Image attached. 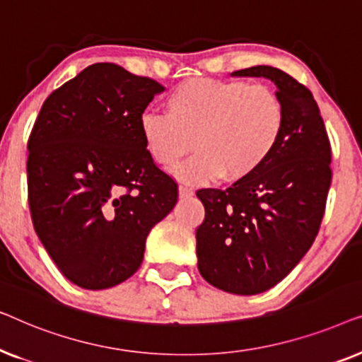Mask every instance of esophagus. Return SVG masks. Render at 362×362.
Instances as JSON below:
<instances>
[{"label":"esophagus","mask_w":362,"mask_h":362,"mask_svg":"<svg viewBox=\"0 0 362 362\" xmlns=\"http://www.w3.org/2000/svg\"><path fill=\"white\" fill-rule=\"evenodd\" d=\"M192 194H194L192 187L186 186V185H181L180 186V197H181V199H187V197H191Z\"/></svg>","instance_id":"1"}]
</instances>
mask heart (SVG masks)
Returning a JSON list of instances; mask_svg holds the SVG:
<instances>
[{
	"label": "heart",
	"mask_w": 362,
	"mask_h": 362,
	"mask_svg": "<svg viewBox=\"0 0 362 362\" xmlns=\"http://www.w3.org/2000/svg\"><path fill=\"white\" fill-rule=\"evenodd\" d=\"M286 112L279 93L264 83L192 77L168 93L165 115L145 113L140 136L158 166L175 168L181 180H245L274 155L284 136Z\"/></svg>",
	"instance_id": "b5f03b06"
}]
</instances>
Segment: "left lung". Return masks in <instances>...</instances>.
<instances>
[{
	"instance_id": "8db88e82",
	"label": "left lung",
	"mask_w": 362,
	"mask_h": 362,
	"mask_svg": "<svg viewBox=\"0 0 362 362\" xmlns=\"http://www.w3.org/2000/svg\"><path fill=\"white\" fill-rule=\"evenodd\" d=\"M265 77L286 112L284 136L254 175L227 189H197V269L227 293L257 295L285 279L318 235L331 186V145L313 93L270 66L232 72Z\"/></svg>"
}]
</instances>
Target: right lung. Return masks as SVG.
I'll use <instances>...</instances> for the list:
<instances>
[{
  "instance_id": "right-lung-1",
  "label": "right lung",
  "mask_w": 362,
  "mask_h": 362,
  "mask_svg": "<svg viewBox=\"0 0 362 362\" xmlns=\"http://www.w3.org/2000/svg\"><path fill=\"white\" fill-rule=\"evenodd\" d=\"M165 90L110 62L92 64L42 103L28 141L34 230L62 275L86 290L140 269L151 227L177 185L148 156L140 120Z\"/></svg>"
}]
</instances>
